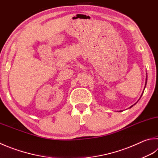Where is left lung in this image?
Returning a JSON list of instances; mask_svg holds the SVG:
<instances>
[{"mask_svg":"<svg viewBox=\"0 0 158 158\" xmlns=\"http://www.w3.org/2000/svg\"><path fill=\"white\" fill-rule=\"evenodd\" d=\"M147 79H146V83H145V86H146V85H147ZM144 89H145V87H144ZM143 93H144V92H143ZM132 106H131V107H132Z\"/></svg>","mask_w":158,"mask_h":158,"instance_id":"1","label":"left lung"}]
</instances>
